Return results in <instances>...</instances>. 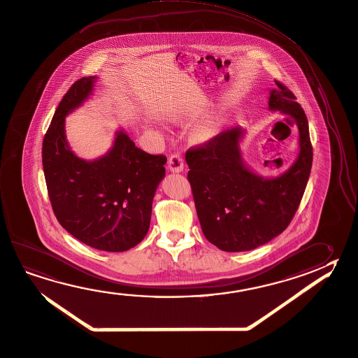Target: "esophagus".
I'll use <instances>...</instances> for the list:
<instances>
[{"mask_svg": "<svg viewBox=\"0 0 358 358\" xmlns=\"http://www.w3.org/2000/svg\"><path fill=\"white\" fill-rule=\"evenodd\" d=\"M169 169L173 173H180L183 171V159H182L181 155L177 153V155L171 156L169 159Z\"/></svg>", "mask_w": 358, "mask_h": 358, "instance_id": "1", "label": "esophagus"}]
</instances>
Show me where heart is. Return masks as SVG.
Wrapping results in <instances>:
<instances>
[{
	"instance_id": "heart-1",
	"label": "heart",
	"mask_w": 358,
	"mask_h": 358,
	"mask_svg": "<svg viewBox=\"0 0 358 358\" xmlns=\"http://www.w3.org/2000/svg\"><path fill=\"white\" fill-rule=\"evenodd\" d=\"M220 120L219 115L213 114L208 115L205 120H201L200 123H197L194 126V131H192V136H194V141L199 143H207L210 141H213L217 133H219Z\"/></svg>"
}]
</instances>
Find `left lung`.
I'll return each instance as SVG.
<instances>
[{"label":"left lung","mask_w":358,"mask_h":358,"mask_svg":"<svg viewBox=\"0 0 358 358\" xmlns=\"http://www.w3.org/2000/svg\"><path fill=\"white\" fill-rule=\"evenodd\" d=\"M269 90V110L294 120L299 151L288 170L264 177L245 164L238 126L220 133L200 148L188 150V181L205 238L230 252L269 243L288 227L310 175L313 151L304 110L287 87Z\"/></svg>","instance_id":"obj_1"}]
</instances>
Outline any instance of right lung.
I'll list each match as a JSON object with an SVG mask.
<instances>
[{"label": "right lung", "instance_id": "1", "mask_svg": "<svg viewBox=\"0 0 358 358\" xmlns=\"http://www.w3.org/2000/svg\"><path fill=\"white\" fill-rule=\"evenodd\" d=\"M98 76L82 78L64 95L43 143V167L51 206L66 231L94 249L120 252L145 238L152 201L166 175L164 155L136 147L123 128L101 157L71 151L65 118L94 94Z\"/></svg>", "mask_w": 358, "mask_h": 358}]
</instances>
